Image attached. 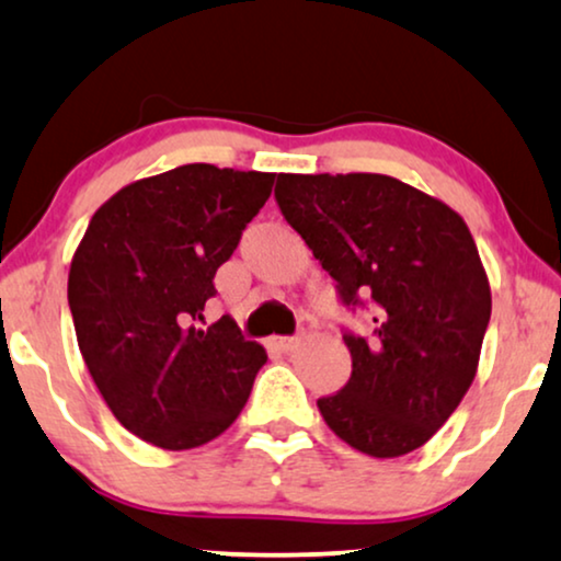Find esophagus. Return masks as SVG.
<instances>
[{
  "mask_svg": "<svg viewBox=\"0 0 561 561\" xmlns=\"http://www.w3.org/2000/svg\"><path fill=\"white\" fill-rule=\"evenodd\" d=\"M297 344H300V339H295V336H274L272 339V346L279 352H293Z\"/></svg>",
  "mask_w": 561,
  "mask_h": 561,
  "instance_id": "1",
  "label": "esophagus"
}]
</instances>
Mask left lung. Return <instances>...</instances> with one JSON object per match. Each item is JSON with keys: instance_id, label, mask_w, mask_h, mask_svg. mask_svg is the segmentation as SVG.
<instances>
[{"instance_id": "8db88e82", "label": "left lung", "mask_w": 561, "mask_h": 561, "mask_svg": "<svg viewBox=\"0 0 561 561\" xmlns=\"http://www.w3.org/2000/svg\"><path fill=\"white\" fill-rule=\"evenodd\" d=\"M274 196L342 300H373L370 336H344L350 382L318 401L323 422L373 458L422 448L477 378L492 313L469 225L380 173H279Z\"/></svg>"}]
</instances>
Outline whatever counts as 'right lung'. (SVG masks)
Here are the masks:
<instances>
[{"instance_id":"1","label":"right lung","mask_w":561,"mask_h":561,"mask_svg":"<svg viewBox=\"0 0 561 561\" xmlns=\"http://www.w3.org/2000/svg\"><path fill=\"white\" fill-rule=\"evenodd\" d=\"M274 173L191 162L98 207L69 266L77 344L131 435L191 450L222 435L251 396L264 346L222 318L196 329L217 268L259 215Z\"/></svg>"}]
</instances>
